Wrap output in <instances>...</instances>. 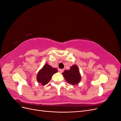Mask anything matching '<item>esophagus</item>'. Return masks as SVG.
I'll list each match as a JSON object with an SVG mask.
<instances>
[{"label":"esophagus","mask_w":121,"mask_h":121,"mask_svg":"<svg viewBox=\"0 0 121 121\" xmlns=\"http://www.w3.org/2000/svg\"><path fill=\"white\" fill-rule=\"evenodd\" d=\"M58 71H59L60 73H62L64 72V69H58Z\"/></svg>","instance_id":"esophagus-1"}]
</instances>
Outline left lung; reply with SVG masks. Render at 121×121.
<instances>
[{"instance_id":"obj_1","label":"left lung","mask_w":121,"mask_h":121,"mask_svg":"<svg viewBox=\"0 0 121 121\" xmlns=\"http://www.w3.org/2000/svg\"><path fill=\"white\" fill-rule=\"evenodd\" d=\"M62 74L65 80L72 85L78 84L81 81V76L79 72V69L75 65L71 67L69 70H65Z\"/></svg>"}]
</instances>
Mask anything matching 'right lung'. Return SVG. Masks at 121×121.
<instances>
[{
    "instance_id": "1",
    "label": "right lung",
    "mask_w": 121,
    "mask_h": 121,
    "mask_svg": "<svg viewBox=\"0 0 121 121\" xmlns=\"http://www.w3.org/2000/svg\"><path fill=\"white\" fill-rule=\"evenodd\" d=\"M57 72L56 68H52L48 64H45L38 72L37 75V82L44 85L50 81L52 75Z\"/></svg>"
}]
</instances>
